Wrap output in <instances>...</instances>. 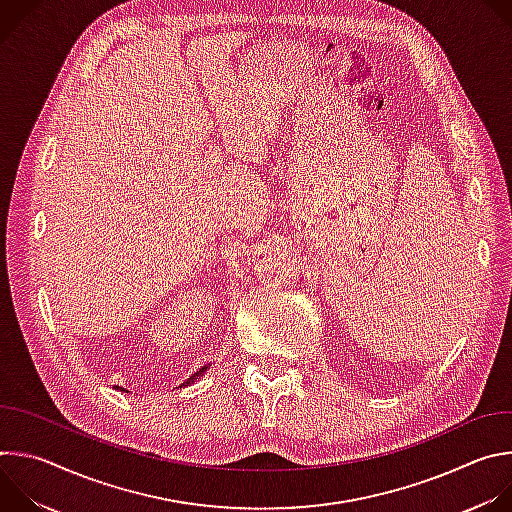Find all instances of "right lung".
I'll return each mask as SVG.
<instances>
[{"label":"right lung","instance_id":"add662e5","mask_svg":"<svg viewBox=\"0 0 512 512\" xmlns=\"http://www.w3.org/2000/svg\"><path fill=\"white\" fill-rule=\"evenodd\" d=\"M208 369H210V364H204L202 369H198V371H196V373H194L190 379H186V381H184L180 387H176V389H182V387H190V385H194V383H196V381H198V379H200V377H202V375H204ZM121 391H125V389H121ZM125 393H127V391H125Z\"/></svg>","mask_w":512,"mask_h":512}]
</instances>
